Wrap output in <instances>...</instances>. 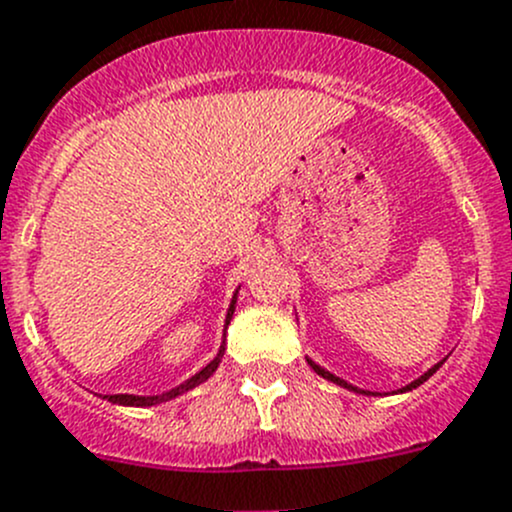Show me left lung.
<instances>
[{"label": "left lung", "instance_id": "obj_1", "mask_svg": "<svg viewBox=\"0 0 512 512\" xmlns=\"http://www.w3.org/2000/svg\"><path fill=\"white\" fill-rule=\"evenodd\" d=\"M307 362H310V367H312V370H315V372H317V375H322V377H325V380L335 382V385H342V388H347V390H355V393H365V390H357V388H352V385H347V382H345V380H340V377H335V375H332V372H327V370H325V367L315 365V362H312V360H307ZM443 362H445V360H443ZM443 362H438V365H433V367H430V370H428V372H425V375H420V377H418V380H413V382H410V385H405V388H403V390H400V393H408V390H413V388H418V385H423V382H425V380H428V377H430V375H433V372H435V370H438V367H440V365H443ZM365 395H375V393H365Z\"/></svg>", "mask_w": 512, "mask_h": 512}]
</instances>
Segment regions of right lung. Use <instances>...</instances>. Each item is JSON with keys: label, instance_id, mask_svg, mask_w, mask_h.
Listing matches in <instances>:
<instances>
[{"label": "right lung", "instance_id": "add662e5", "mask_svg": "<svg viewBox=\"0 0 512 512\" xmlns=\"http://www.w3.org/2000/svg\"><path fill=\"white\" fill-rule=\"evenodd\" d=\"M232 312H235V297H232V305H230V310H227V320H225V325H230V320H232ZM222 355H225V345L220 347V352H217V357H215V360L210 362V365H207V367H202V370L197 372V375H192L190 380H187V382H182L180 388H172L170 393L152 395V398H140V395H107V400H109V403H117V405H135V408H147V405H160V403H167V400L177 398V395L187 393V390L197 388V385H200V382H205L207 377H210L212 372L217 370V365H220Z\"/></svg>", "mask_w": 512, "mask_h": 512}]
</instances>
